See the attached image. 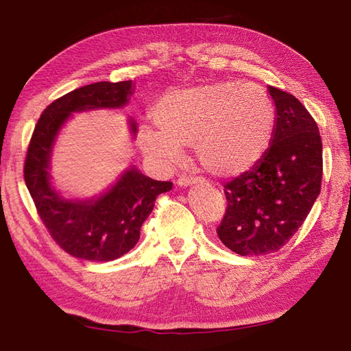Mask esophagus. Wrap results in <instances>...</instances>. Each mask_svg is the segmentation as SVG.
<instances>
[{
    "label": "esophagus",
    "mask_w": 351,
    "mask_h": 351,
    "mask_svg": "<svg viewBox=\"0 0 351 351\" xmlns=\"http://www.w3.org/2000/svg\"><path fill=\"white\" fill-rule=\"evenodd\" d=\"M201 181V178L197 176H187V175H181L180 178H178V185H181V187H187V185H191V184H196Z\"/></svg>",
    "instance_id": "1"
}]
</instances>
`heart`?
Returning a JSON list of instances; mask_svg holds the SVG:
<instances>
[{
    "instance_id": "heart-1",
    "label": "heart",
    "mask_w": 351,
    "mask_h": 351,
    "mask_svg": "<svg viewBox=\"0 0 351 351\" xmlns=\"http://www.w3.org/2000/svg\"><path fill=\"white\" fill-rule=\"evenodd\" d=\"M158 130L144 128L141 147L162 164H175L182 146L195 144L208 173L232 178L248 171L269 149L277 114L271 95L256 84L219 80L173 89L152 109Z\"/></svg>"
}]
</instances>
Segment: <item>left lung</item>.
I'll return each instance as SVG.
<instances>
[{"label":"left lung","instance_id":"left-lung-1","mask_svg":"<svg viewBox=\"0 0 351 351\" xmlns=\"http://www.w3.org/2000/svg\"><path fill=\"white\" fill-rule=\"evenodd\" d=\"M277 108L269 149L252 170L223 185L217 236L239 256L277 252L304 223L321 191L322 143L317 121L295 95L267 86Z\"/></svg>","mask_w":351,"mask_h":351}]
</instances>
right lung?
I'll return each mask as SVG.
<instances>
[{
	"label": "right lung",
	"mask_w": 351,
	"mask_h": 351,
	"mask_svg": "<svg viewBox=\"0 0 351 351\" xmlns=\"http://www.w3.org/2000/svg\"><path fill=\"white\" fill-rule=\"evenodd\" d=\"M130 86L132 80L97 82L62 95L40 114L27 147L24 181L34 207L51 239L73 257L109 262L129 252L138 242L156 197L173 187L170 181H155L135 167L97 201H66L50 187L51 146L65 120L75 111L123 106ZM132 129L135 132V125Z\"/></svg>",
	"instance_id": "1"
}]
</instances>
